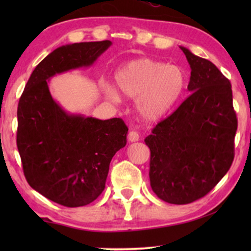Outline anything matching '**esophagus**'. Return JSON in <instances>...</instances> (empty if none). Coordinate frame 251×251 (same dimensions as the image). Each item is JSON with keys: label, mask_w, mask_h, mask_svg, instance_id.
<instances>
[{"label": "esophagus", "mask_w": 251, "mask_h": 251, "mask_svg": "<svg viewBox=\"0 0 251 251\" xmlns=\"http://www.w3.org/2000/svg\"><path fill=\"white\" fill-rule=\"evenodd\" d=\"M128 140H129V142H131V143L138 142V140H139V133L137 131H133V130H131V131H130L129 135H128Z\"/></svg>", "instance_id": "34e87169"}]
</instances>
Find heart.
Here are the masks:
<instances>
[{"mask_svg":"<svg viewBox=\"0 0 251 251\" xmlns=\"http://www.w3.org/2000/svg\"><path fill=\"white\" fill-rule=\"evenodd\" d=\"M115 89L126 98H137L136 108L147 122L160 121L173 112L183 97L187 84L186 73L177 65L139 58L115 72ZM114 88H106L109 98H118Z\"/></svg>","mask_w":251,"mask_h":251,"instance_id":"1","label":"heart"}]
</instances>
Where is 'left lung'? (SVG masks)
<instances>
[{
	"label": "left lung",
	"instance_id": "obj_1",
	"mask_svg": "<svg viewBox=\"0 0 251 251\" xmlns=\"http://www.w3.org/2000/svg\"><path fill=\"white\" fill-rule=\"evenodd\" d=\"M191 67L190 97L145 138L154 193L173 204L204 197L234 159L238 120L229 81L211 61L180 47Z\"/></svg>",
	"mask_w": 251,
	"mask_h": 251
}]
</instances>
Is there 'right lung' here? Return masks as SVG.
Instances as JSON below:
<instances>
[{
	"instance_id": "add662e5",
	"label": "right lung",
	"mask_w": 251,
	"mask_h": 251,
	"mask_svg": "<svg viewBox=\"0 0 251 251\" xmlns=\"http://www.w3.org/2000/svg\"><path fill=\"white\" fill-rule=\"evenodd\" d=\"M111 41L61 46L35 67L19 99L17 146L30 187L65 207L95 201L105 188L109 163L126 144L121 119L70 113L54 100V75L92 66Z\"/></svg>"
}]
</instances>
